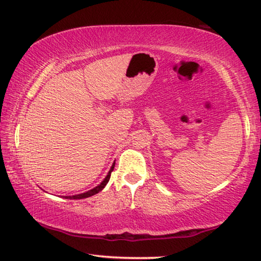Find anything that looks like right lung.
I'll use <instances>...</instances> for the list:
<instances>
[{
	"mask_svg": "<svg viewBox=\"0 0 261 261\" xmlns=\"http://www.w3.org/2000/svg\"><path fill=\"white\" fill-rule=\"evenodd\" d=\"M114 167H115V162L113 163L112 168H110V170L108 171V175L106 176V178L98 185V187H95L94 189H92V190H90V191H87V192H84V193H81V194H76V196H67L65 198H68V199H84V198H88V197H91V196H94V194H96V193H99L101 190H102L106 187V185H107V183L109 182L110 174H112V171L114 170Z\"/></svg>",
	"mask_w": 261,
	"mask_h": 261,
	"instance_id": "add662e5",
	"label": "right lung"
}]
</instances>
